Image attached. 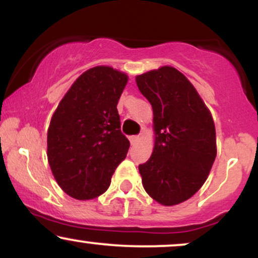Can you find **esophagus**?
<instances>
[{
  "label": "esophagus",
  "mask_w": 258,
  "mask_h": 258,
  "mask_svg": "<svg viewBox=\"0 0 258 258\" xmlns=\"http://www.w3.org/2000/svg\"><path fill=\"white\" fill-rule=\"evenodd\" d=\"M139 139H141V137H139V136H131V137H130V142H131V144L133 146V144L137 143Z\"/></svg>",
  "instance_id": "1"
}]
</instances>
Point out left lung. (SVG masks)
I'll return each mask as SVG.
<instances>
[{"mask_svg": "<svg viewBox=\"0 0 258 258\" xmlns=\"http://www.w3.org/2000/svg\"><path fill=\"white\" fill-rule=\"evenodd\" d=\"M136 81L152 104L156 136L152 156L138 166L142 183L159 204L177 205L199 190L214 165V120L194 86L172 67Z\"/></svg>", "mask_w": 258, "mask_h": 258, "instance_id": "obj_1", "label": "left lung"}]
</instances>
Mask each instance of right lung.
<instances>
[{
    "mask_svg": "<svg viewBox=\"0 0 258 258\" xmlns=\"http://www.w3.org/2000/svg\"><path fill=\"white\" fill-rule=\"evenodd\" d=\"M127 75L110 67L87 70L53 114L47 156L60 188L78 200L94 199L110 185L130 141L121 132L117 102Z\"/></svg>",
    "mask_w": 258,
    "mask_h": 258,
    "instance_id": "obj_1",
    "label": "right lung"
}]
</instances>
